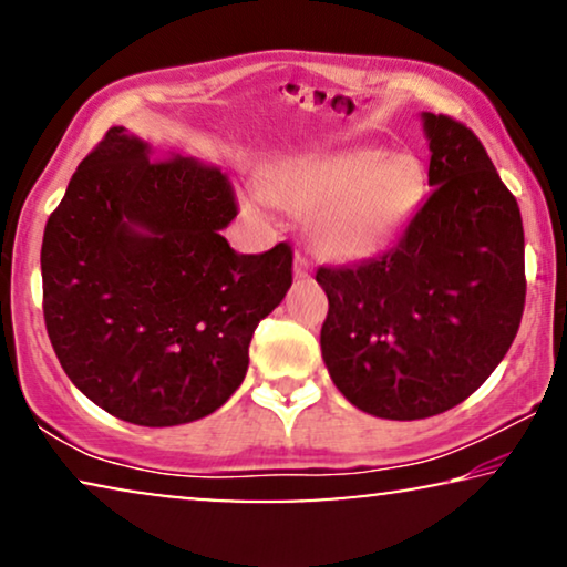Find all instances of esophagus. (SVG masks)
I'll return each mask as SVG.
<instances>
[{
    "instance_id": "esophagus-1",
    "label": "esophagus",
    "mask_w": 567,
    "mask_h": 567,
    "mask_svg": "<svg viewBox=\"0 0 567 567\" xmlns=\"http://www.w3.org/2000/svg\"><path fill=\"white\" fill-rule=\"evenodd\" d=\"M309 274H312V262H309L301 252L293 255V276L309 278Z\"/></svg>"
}]
</instances>
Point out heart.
Wrapping results in <instances>:
<instances>
[{"label":"heart","instance_id":"b5f03b06","mask_svg":"<svg viewBox=\"0 0 567 567\" xmlns=\"http://www.w3.org/2000/svg\"><path fill=\"white\" fill-rule=\"evenodd\" d=\"M425 183L413 154L346 150L274 165L260 177V193L268 204L307 214V237L322 258L361 260L405 227Z\"/></svg>","mask_w":567,"mask_h":567}]
</instances>
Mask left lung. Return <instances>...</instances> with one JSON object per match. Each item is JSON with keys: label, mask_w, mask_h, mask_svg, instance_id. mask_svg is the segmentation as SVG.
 <instances>
[{"label": "left lung", "mask_w": 567, "mask_h": 567, "mask_svg": "<svg viewBox=\"0 0 567 567\" xmlns=\"http://www.w3.org/2000/svg\"><path fill=\"white\" fill-rule=\"evenodd\" d=\"M433 193L390 250L320 268L330 309L322 359L343 398L386 421L467 400L514 343L524 315V227L480 138L423 113Z\"/></svg>", "instance_id": "1"}]
</instances>
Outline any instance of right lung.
<instances>
[{
    "mask_svg": "<svg viewBox=\"0 0 567 567\" xmlns=\"http://www.w3.org/2000/svg\"><path fill=\"white\" fill-rule=\"evenodd\" d=\"M221 169L157 159L113 126L80 162L41 247L43 317L76 390L121 421L165 429L227 402L250 340L291 286V247L239 255Z\"/></svg>",
    "mask_w": 567,
    "mask_h": 567,
    "instance_id": "obj_1",
    "label": "right lung"
}]
</instances>
